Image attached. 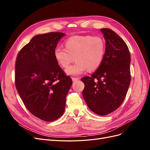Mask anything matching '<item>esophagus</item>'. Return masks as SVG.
Segmentation results:
<instances>
[{"instance_id": "34e87169", "label": "esophagus", "mask_w": 150, "mask_h": 150, "mask_svg": "<svg viewBox=\"0 0 150 150\" xmlns=\"http://www.w3.org/2000/svg\"><path fill=\"white\" fill-rule=\"evenodd\" d=\"M72 81H74V82H75V81L79 80V78H72Z\"/></svg>"}]
</instances>
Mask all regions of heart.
I'll use <instances>...</instances> for the list:
<instances>
[{"label": "heart", "instance_id": "1", "mask_svg": "<svg viewBox=\"0 0 150 150\" xmlns=\"http://www.w3.org/2000/svg\"><path fill=\"white\" fill-rule=\"evenodd\" d=\"M65 49L56 47L54 51V57L57 64L66 68L73 57L75 64L67 68L68 75L76 76L82 74L88 69L89 71L97 69L104 59L106 44L99 35H74L66 40Z\"/></svg>", "mask_w": 150, "mask_h": 150}]
</instances>
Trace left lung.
<instances>
[{"instance_id": "8db88e82", "label": "left lung", "mask_w": 150, "mask_h": 150, "mask_svg": "<svg viewBox=\"0 0 150 150\" xmlns=\"http://www.w3.org/2000/svg\"><path fill=\"white\" fill-rule=\"evenodd\" d=\"M106 40L101 65L90 77L81 78L83 96L96 114L104 116L118 108L125 99L131 81L129 51L125 42L110 29H101Z\"/></svg>"}]
</instances>
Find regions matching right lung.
Returning a JSON list of instances; mask_svg holds the SVG:
<instances>
[{"label":"right lung","instance_id":"1","mask_svg":"<svg viewBox=\"0 0 150 150\" xmlns=\"http://www.w3.org/2000/svg\"><path fill=\"white\" fill-rule=\"evenodd\" d=\"M65 35L49 33L35 35L16 58L17 92L29 111L45 121H53L62 115L72 84L54 57V49Z\"/></svg>","mask_w":150,"mask_h":150}]
</instances>
